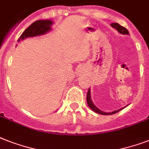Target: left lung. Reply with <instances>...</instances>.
I'll list each match as a JSON object with an SVG mask.
<instances>
[{
  "mask_svg": "<svg viewBox=\"0 0 149 149\" xmlns=\"http://www.w3.org/2000/svg\"><path fill=\"white\" fill-rule=\"evenodd\" d=\"M111 26L113 27V28L116 29L117 31H118V32L120 33H122V34H129V31H128V30H127L126 28H125L124 26H121V25H119L118 24H117V23H112V24H111ZM86 100H87V104H88V106H89V108L91 109L93 111H94V112H95L96 113H99V114L100 115H112V114H115V113H116V112H119L120 110H122L123 109H120L117 110V111H114V112H102V111H101L100 109H99L96 107V106H95L93 104V102H92V100H91V96H90V90H88V93H87V96H86Z\"/></svg>",
  "mask_w": 149,
  "mask_h": 149,
  "instance_id": "obj_1",
  "label": "left lung"
}]
</instances>
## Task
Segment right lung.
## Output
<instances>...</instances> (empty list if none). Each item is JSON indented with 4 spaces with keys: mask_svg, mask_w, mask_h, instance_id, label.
<instances>
[{
    "mask_svg": "<svg viewBox=\"0 0 149 149\" xmlns=\"http://www.w3.org/2000/svg\"><path fill=\"white\" fill-rule=\"evenodd\" d=\"M52 24H53V21H51L50 20H41L35 21L22 33V34L20 35L17 41L25 39L26 37H35V36H38V35L44 34L51 29Z\"/></svg>",
    "mask_w": 149,
    "mask_h": 149,
    "instance_id": "add662e5",
    "label": "right lung"
}]
</instances>
